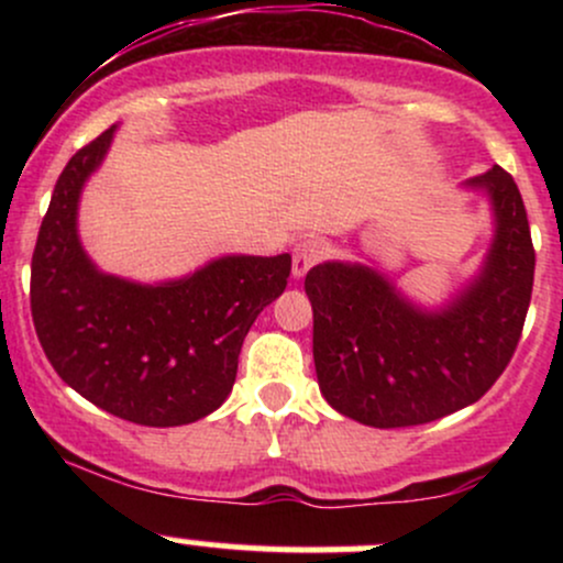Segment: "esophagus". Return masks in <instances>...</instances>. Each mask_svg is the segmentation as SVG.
Wrapping results in <instances>:
<instances>
[{
	"instance_id": "1",
	"label": "esophagus",
	"mask_w": 563,
	"mask_h": 563,
	"mask_svg": "<svg viewBox=\"0 0 563 563\" xmlns=\"http://www.w3.org/2000/svg\"><path fill=\"white\" fill-rule=\"evenodd\" d=\"M322 256H325V243L322 241L307 238V241L296 243V249H294V277L296 280H301V277L307 275L314 264L322 262Z\"/></svg>"
}]
</instances>
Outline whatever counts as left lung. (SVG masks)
I'll list each match as a JSON object with an SVG mask.
<instances>
[{
  "label": "left lung",
  "mask_w": 563,
  "mask_h": 563,
  "mask_svg": "<svg viewBox=\"0 0 563 563\" xmlns=\"http://www.w3.org/2000/svg\"><path fill=\"white\" fill-rule=\"evenodd\" d=\"M463 190L493 211V241L471 280L423 307L376 264L322 262L303 280L325 402L373 429H405L474 405L500 378L532 299L534 249L514 177L493 166Z\"/></svg>",
  "instance_id": "8db88e82"
}]
</instances>
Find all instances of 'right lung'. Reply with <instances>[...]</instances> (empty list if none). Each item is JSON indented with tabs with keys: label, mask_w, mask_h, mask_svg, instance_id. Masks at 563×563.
<instances>
[{
	"label": "right lung",
	"mask_w": 563,
	"mask_h": 563,
	"mask_svg": "<svg viewBox=\"0 0 563 563\" xmlns=\"http://www.w3.org/2000/svg\"><path fill=\"white\" fill-rule=\"evenodd\" d=\"M115 129L57 179L31 260L34 328L57 376L92 405L156 429L196 423L232 391L245 333L286 290L290 254H228L161 283L102 273L81 245L79 203Z\"/></svg>",
	"instance_id": "1"
}]
</instances>
